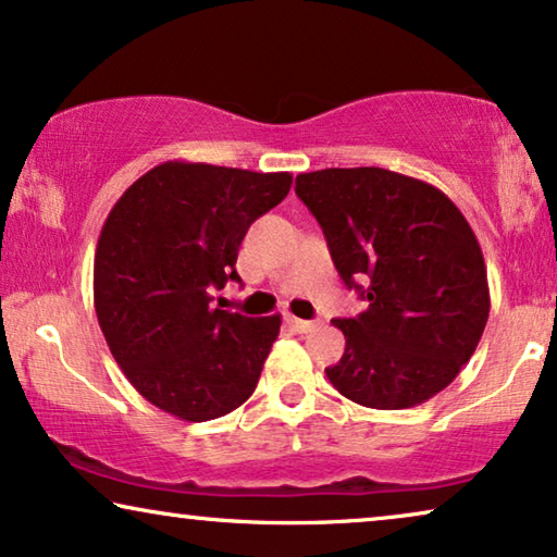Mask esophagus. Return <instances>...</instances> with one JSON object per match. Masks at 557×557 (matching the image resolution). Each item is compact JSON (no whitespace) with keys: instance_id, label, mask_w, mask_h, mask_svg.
Segmentation results:
<instances>
[{"instance_id":"34e87169","label":"esophagus","mask_w":557,"mask_h":557,"mask_svg":"<svg viewBox=\"0 0 557 557\" xmlns=\"http://www.w3.org/2000/svg\"><path fill=\"white\" fill-rule=\"evenodd\" d=\"M286 324L299 334H307L311 330H317V322H309V319H299V317H292V314H286Z\"/></svg>"}]
</instances>
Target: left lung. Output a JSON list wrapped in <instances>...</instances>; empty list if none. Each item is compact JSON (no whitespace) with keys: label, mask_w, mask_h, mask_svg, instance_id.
Segmentation results:
<instances>
[{"label":"left lung","mask_w":557,"mask_h":557,"mask_svg":"<svg viewBox=\"0 0 557 557\" xmlns=\"http://www.w3.org/2000/svg\"><path fill=\"white\" fill-rule=\"evenodd\" d=\"M296 195L342 281L370 301L334 319L347 342L324 370L330 383L377 410L421 406L451 385L490 319L484 256L461 210L429 182L380 166L299 174Z\"/></svg>","instance_id":"1"}]
</instances>
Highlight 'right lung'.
<instances>
[{"label": "right lung", "mask_w": 557, "mask_h": 557, "mask_svg": "<svg viewBox=\"0 0 557 557\" xmlns=\"http://www.w3.org/2000/svg\"><path fill=\"white\" fill-rule=\"evenodd\" d=\"M292 180L177 159L141 174L106 218L94 261L98 324L128 383L164 413L202 423L253 395L281 314L212 309V288L240 281V240Z\"/></svg>", "instance_id": "obj_1"}]
</instances>
